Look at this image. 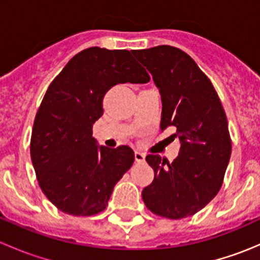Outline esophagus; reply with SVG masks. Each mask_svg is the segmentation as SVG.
<instances>
[{"label": "esophagus", "instance_id": "obj_1", "mask_svg": "<svg viewBox=\"0 0 260 260\" xmlns=\"http://www.w3.org/2000/svg\"><path fill=\"white\" fill-rule=\"evenodd\" d=\"M135 158L137 162H143L145 161V153H142V152H140V151H136Z\"/></svg>", "mask_w": 260, "mask_h": 260}]
</instances>
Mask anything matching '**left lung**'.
Here are the masks:
<instances>
[{
  "label": "left lung",
  "instance_id": "left-lung-1",
  "mask_svg": "<svg viewBox=\"0 0 260 260\" xmlns=\"http://www.w3.org/2000/svg\"><path fill=\"white\" fill-rule=\"evenodd\" d=\"M133 55L161 93V129L174 127L172 136L181 142L171 164L158 154L146 157L154 179L143 188L142 199L158 216H192L221 188L232 154L226 114L211 80L185 51L161 45L133 50Z\"/></svg>",
  "mask_w": 260,
  "mask_h": 260
}]
</instances>
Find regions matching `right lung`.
<instances>
[{"label":"right lung","instance_id":"add662e5","mask_svg":"<svg viewBox=\"0 0 260 260\" xmlns=\"http://www.w3.org/2000/svg\"><path fill=\"white\" fill-rule=\"evenodd\" d=\"M148 80L128 50L94 46L73 56L50 83L34 120L30 154L41 191L60 211L90 216L107 208L135 152L96 146L93 123L112 86Z\"/></svg>","mask_w":260,"mask_h":260}]
</instances>
